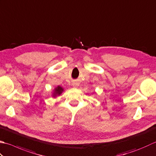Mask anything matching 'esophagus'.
<instances>
[{
	"instance_id": "obj_1",
	"label": "esophagus",
	"mask_w": 156,
	"mask_h": 156,
	"mask_svg": "<svg viewBox=\"0 0 156 156\" xmlns=\"http://www.w3.org/2000/svg\"><path fill=\"white\" fill-rule=\"evenodd\" d=\"M72 85H73V87H78V84H77V83H76V82H74V83L72 84Z\"/></svg>"
}]
</instances>
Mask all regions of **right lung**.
I'll return each mask as SVG.
<instances>
[{"label": "right lung", "instance_id": "1", "mask_svg": "<svg viewBox=\"0 0 156 156\" xmlns=\"http://www.w3.org/2000/svg\"><path fill=\"white\" fill-rule=\"evenodd\" d=\"M63 91V88L61 87L60 86H58L57 88H55V91L53 93V96L55 97H56L57 95H59V94H61V93H62Z\"/></svg>", "mask_w": 156, "mask_h": 156}]
</instances>
